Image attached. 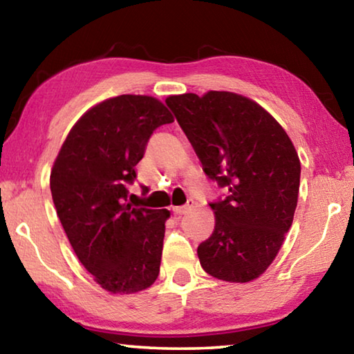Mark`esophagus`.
<instances>
[{
  "label": "esophagus",
  "instance_id": "esophagus-1",
  "mask_svg": "<svg viewBox=\"0 0 354 354\" xmlns=\"http://www.w3.org/2000/svg\"><path fill=\"white\" fill-rule=\"evenodd\" d=\"M192 209H194V201H190V203H187V205H184V206L173 207V212H175L176 215H185V214H189Z\"/></svg>",
  "mask_w": 354,
  "mask_h": 354
}]
</instances>
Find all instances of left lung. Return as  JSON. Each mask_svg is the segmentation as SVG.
<instances>
[{
	"mask_svg": "<svg viewBox=\"0 0 354 354\" xmlns=\"http://www.w3.org/2000/svg\"><path fill=\"white\" fill-rule=\"evenodd\" d=\"M206 175L225 187L211 203L215 227L200 243L201 267L227 283L259 278L277 257L297 209L301 165L283 127L256 101L232 92L165 100Z\"/></svg>",
	"mask_w": 354,
	"mask_h": 354,
	"instance_id": "obj_1",
	"label": "left lung"
}]
</instances>
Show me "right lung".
Here are the masks:
<instances>
[{
  "instance_id": "add662e5",
  "label": "right lung",
  "mask_w": 354,
  "mask_h": 354,
  "mask_svg": "<svg viewBox=\"0 0 354 354\" xmlns=\"http://www.w3.org/2000/svg\"><path fill=\"white\" fill-rule=\"evenodd\" d=\"M171 112L147 95H120L77 120L53 165L57 217L77 259L111 293H136L159 274L167 209L133 207L128 184L153 131Z\"/></svg>"
}]
</instances>
